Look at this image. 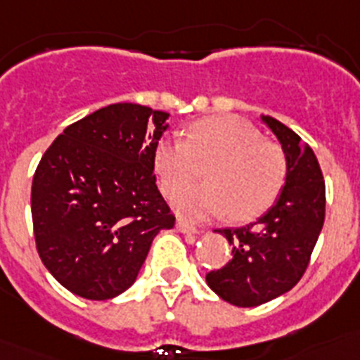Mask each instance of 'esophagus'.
I'll list each match as a JSON object with an SVG mask.
<instances>
[{
    "instance_id": "esophagus-1",
    "label": "esophagus",
    "mask_w": 360,
    "mask_h": 360,
    "mask_svg": "<svg viewBox=\"0 0 360 360\" xmlns=\"http://www.w3.org/2000/svg\"><path fill=\"white\" fill-rule=\"evenodd\" d=\"M176 229L180 232H184V234H198V229L195 225L187 224L186 219H176Z\"/></svg>"
}]
</instances>
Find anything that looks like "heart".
I'll return each mask as SVG.
<instances>
[{"label": "heart", "mask_w": 360, "mask_h": 360, "mask_svg": "<svg viewBox=\"0 0 360 360\" xmlns=\"http://www.w3.org/2000/svg\"><path fill=\"white\" fill-rule=\"evenodd\" d=\"M206 172L207 186H182L194 181L198 165ZM153 165L164 195L189 221L229 214L249 221L276 202L287 180V157L278 144L263 141L252 124L236 115H212L196 120L186 141L162 139L153 153ZM181 188L183 191H180Z\"/></svg>", "instance_id": "obj_1"}]
</instances>
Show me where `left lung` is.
Masks as SVG:
<instances>
[{
  "label": "left lung",
  "instance_id": "1",
  "mask_svg": "<svg viewBox=\"0 0 360 360\" xmlns=\"http://www.w3.org/2000/svg\"><path fill=\"white\" fill-rule=\"evenodd\" d=\"M287 157V180L278 202L254 224L218 229L232 245L231 262L205 281L234 307H257L297 285L324 224V180L307 142L279 120L262 115Z\"/></svg>",
  "mask_w": 360,
  "mask_h": 360
}]
</instances>
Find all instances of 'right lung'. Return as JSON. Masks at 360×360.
Masks as SVG:
<instances>
[{
    "label": "right lung",
    "instance_id": "1",
    "mask_svg": "<svg viewBox=\"0 0 360 360\" xmlns=\"http://www.w3.org/2000/svg\"><path fill=\"white\" fill-rule=\"evenodd\" d=\"M169 113L117 103L70 124L41 158L32 221L41 262L66 290L104 301L128 290L174 216L153 174Z\"/></svg>",
    "mask_w": 360,
    "mask_h": 360
}]
</instances>
